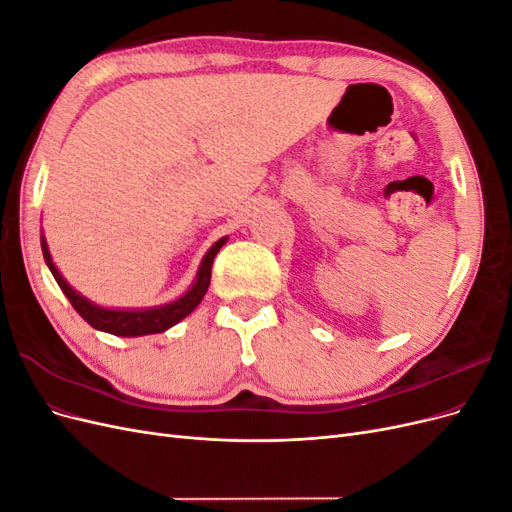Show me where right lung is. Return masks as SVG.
<instances>
[{"label": "right lung", "instance_id": "obj_1", "mask_svg": "<svg viewBox=\"0 0 512 512\" xmlns=\"http://www.w3.org/2000/svg\"><path fill=\"white\" fill-rule=\"evenodd\" d=\"M224 243H226V239H220L218 243L211 245V250L203 258V265H200V269H198V277H196L194 286L188 292H185L181 299L168 303V305H162V307L141 309V312H132V309H126V312H123V309H104V307L89 303L85 297H81L79 292L72 290L64 277H61V273L55 269L44 237H42V254H44L46 265H49L59 288L64 290V294L68 297V301L72 303V307L91 324V327L98 329V331L119 335V337H136V335L162 333V331L170 329L173 324H177L179 320H183L185 316L194 312V307L200 301H203L205 292L209 288L213 258H215V254L220 252V247Z\"/></svg>", "mask_w": 512, "mask_h": 512}]
</instances>
